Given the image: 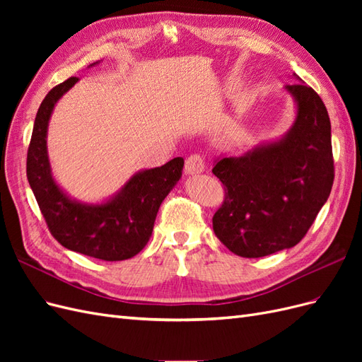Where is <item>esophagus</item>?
Listing matches in <instances>:
<instances>
[{"label":"esophagus","mask_w":362,"mask_h":362,"mask_svg":"<svg viewBox=\"0 0 362 362\" xmlns=\"http://www.w3.org/2000/svg\"><path fill=\"white\" fill-rule=\"evenodd\" d=\"M184 170L187 175H199L205 170V163L204 158L199 156H190L187 160H185V166Z\"/></svg>","instance_id":"1"}]
</instances>
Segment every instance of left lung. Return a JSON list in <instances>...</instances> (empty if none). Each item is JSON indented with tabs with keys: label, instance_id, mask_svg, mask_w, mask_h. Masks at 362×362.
<instances>
[{
	"label": "left lung",
	"instance_id": "1",
	"mask_svg": "<svg viewBox=\"0 0 362 362\" xmlns=\"http://www.w3.org/2000/svg\"><path fill=\"white\" fill-rule=\"evenodd\" d=\"M294 78L299 83L286 86L296 105L287 133L240 157L214 160L225 201L213 216V229L238 257L259 258L296 246L329 198L331 120L322 98Z\"/></svg>",
	"mask_w": 362,
	"mask_h": 362
}]
</instances>
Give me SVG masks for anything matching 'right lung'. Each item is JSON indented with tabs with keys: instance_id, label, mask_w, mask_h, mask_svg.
<instances>
[{
	"instance_id": "1",
	"label": "right lung",
	"mask_w": 362,
	"mask_h": 362,
	"mask_svg": "<svg viewBox=\"0 0 362 362\" xmlns=\"http://www.w3.org/2000/svg\"><path fill=\"white\" fill-rule=\"evenodd\" d=\"M95 64L98 62L90 66ZM76 81L78 78L72 76L54 87L39 107L27 154L30 187L51 234L62 246L104 261L133 258L146 246L161 202L181 180L184 158L136 172L122 189L103 202L87 204L71 198L52 177L47 134L54 107Z\"/></svg>"
}]
</instances>
